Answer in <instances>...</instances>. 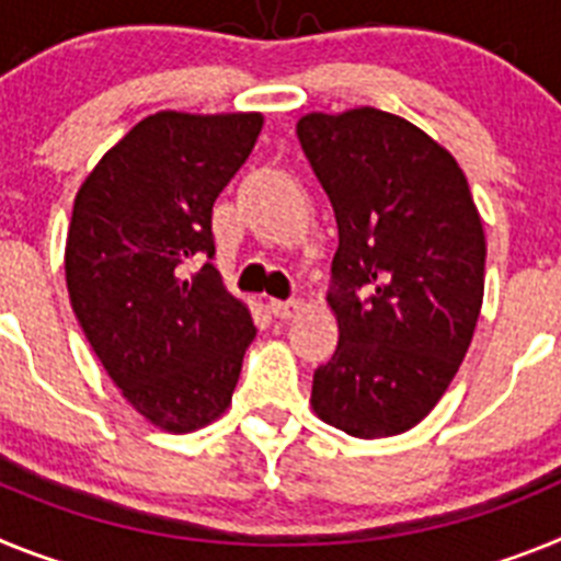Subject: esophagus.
I'll use <instances>...</instances> for the list:
<instances>
[{
    "instance_id": "esophagus-1",
    "label": "esophagus",
    "mask_w": 561,
    "mask_h": 561,
    "mask_svg": "<svg viewBox=\"0 0 561 561\" xmlns=\"http://www.w3.org/2000/svg\"><path fill=\"white\" fill-rule=\"evenodd\" d=\"M267 308H271V313L276 316V319H294L296 313L301 310V301H279V299H271L267 301Z\"/></svg>"
}]
</instances>
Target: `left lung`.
I'll return each mask as SVG.
<instances>
[{
	"instance_id": "left-lung-1",
	"label": "left lung",
	"mask_w": 561,
	"mask_h": 561,
	"mask_svg": "<svg viewBox=\"0 0 561 561\" xmlns=\"http://www.w3.org/2000/svg\"><path fill=\"white\" fill-rule=\"evenodd\" d=\"M296 135L339 222V347L316 369L310 407L362 440L401 435L435 409L474 339L483 220L455 154L401 115L308 112Z\"/></svg>"
}]
</instances>
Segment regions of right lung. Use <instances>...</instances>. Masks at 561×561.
<instances>
[{"instance_id":"add662e5","label":"right lung","mask_w":561,"mask_h":561,"mask_svg":"<svg viewBox=\"0 0 561 561\" xmlns=\"http://www.w3.org/2000/svg\"><path fill=\"white\" fill-rule=\"evenodd\" d=\"M262 112L163 110L135 124L72 203L65 276L90 347L129 407L186 435L226 415L256 328L214 265L211 208L260 138Z\"/></svg>"}]
</instances>
